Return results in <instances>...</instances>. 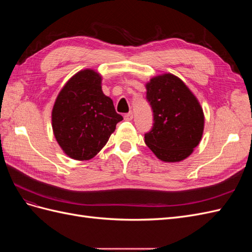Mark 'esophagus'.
Wrapping results in <instances>:
<instances>
[{"instance_id": "1", "label": "esophagus", "mask_w": 252, "mask_h": 252, "mask_svg": "<svg viewBox=\"0 0 252 252\" xmlns=\"http://www.w3.org/2000/svg\"><path fill=\"white\" fill-rule=\"evenodd\" d=\"M124 119H125L126 121H131V120L133 119V113H132V111H129L128 113H126L125 116H124Z\"/></svg>"}]
</instances>
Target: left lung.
Instances as JSON below:
<instances>
[{"label":"left lung","instance_id":"8db88e82","mask_svg":"<svg viewBox=\"0 0 252 252\" xmlns=\"http://www.w3.org/2000/svg\"><path fill=\"white\" fill-rule=\"evenodd\" d=\"M146 89L154 126L145 133V143L163 162L183 161L202 139L205 119L200 102L186 84L171 73L152 78Z\"/></svg>","mask_w":252,"mask_h":252}]
</instances>
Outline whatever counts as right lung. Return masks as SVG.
<instances>
[{
    "mask_svg": "<svg viewBox=\"0 0 252 252\" xmlns=\"http://www.w3.org/2000/svg\"><path fill=\"white\" fill-rule=\"evenodd\" d=\"M122 120L111 98L103 94L101 74L93 69L81 70L68 80L51 113L58 144L78 161L95 157Z\"/></svg>",
    "mask_w": 252,
    "mask_h": 252,
    "instance_id": "right-lung-1",
    "label": "right lung"
}]
</instances>
